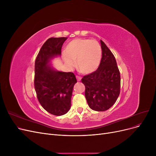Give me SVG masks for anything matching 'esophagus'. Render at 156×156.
Listing matches in <instances>:
<instances>
[{
	"instance_id": "esophagus-1",
	"label": "esophagus",
	"mask_w": 156,
	"mask_h": 156,
	"mask_svg": "<svg viewBox=\"0 0 156 156\" xmlns=\"http://www.w3.org/2000/svg\"><path fill=\"white\" fill-rule=\"evenodd\" d=\"M76 78H77V81H81V77L78 76V75H76Z\"/></svg>"
}]
</instances>
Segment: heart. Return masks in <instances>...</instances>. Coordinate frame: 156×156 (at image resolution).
I'll return each instance as SVG.
<instances>
[{"mask_svg": "<svg viewBox=\"0 0 156 156\" xmlns=\"http://www.w3.org/2000/svg\"><path fill=\"white\" fill-rule=\"evenodd\" d=\"M101 48L98 41L87 38H76L66 45L63 59L69 68L75 67V60L79 69L83 73L95 72L100 64Z\"/></svg>", "mask_w": 156, "mask_h": 156, "instance_id": "1", "label": "heart"}]
</instances>
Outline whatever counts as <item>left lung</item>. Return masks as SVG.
<instances>
[{
  "label": "left lung",
  "instance_id": "obj_1",
  "mask_svg": "<svg viewBox=\"0 0 156 156\" xmlns=\"http://www.w3.org/2000/svg\"><path fill=\"white\" fill-rule=\"evenodd\" d=\"M102 57L95 72L81 79L85 86V97L90 108L105 111L115 104L120 91V75L110 49L100 40Z\"/></svg>",
  "mask_w": 156,
  "mask_h": 156
}]
</instances>
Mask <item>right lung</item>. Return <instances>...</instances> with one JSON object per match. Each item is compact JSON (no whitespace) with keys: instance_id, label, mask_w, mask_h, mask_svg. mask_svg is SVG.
I'll return each mask as SVG.
<instances>
[{"instance_id":"1","label":"right lung","mask_w":156,"mask_h":156,"mask_svg":"<svg viewBox=\"0 0 156 156\" xmlns=\"http://www.w3.org/2000/svg\"><path fill=\"white\" fill-rule=\"evenodd\" d=\"M68 37H50L40 49L35 61L34 88L37 100L45 111L56 116L67 113L77 79L73 73L59 72L51 66V60L61 55Z\"/></svg>"}]
</instances>
